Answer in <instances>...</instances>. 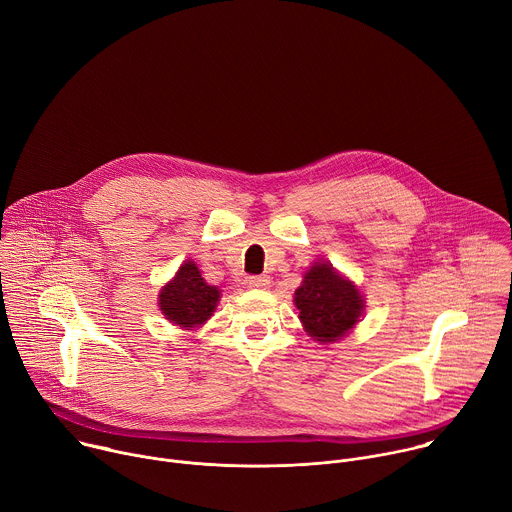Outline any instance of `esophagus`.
Instances as JSON below:
<instances>
[{
  "label": "esophagus",
  "instance_id": "esophagus-1",
  "mask_svg": "<svg viewBox=\"0 0 512 512\" xmlns=\"http://www.w3.org/2000/svg\"><path fill=\"white\" fill-rule=\"evenodd\" d=\"M245 283H247V287H251V289H267L271 281H269L267 275H251V277L245 279Z\"/></svg>",
  "mask_w": 512,
  "mask_h": 512
}]
</instances>
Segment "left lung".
<instances>
[{
  "label": "left lung",
  "mask_w": 512,
  "mask_h": 512,
  "mask_svg": "<svg viewBox=\"0 0 512 512\" xmlns=\"http://www.w3.org/2000/svg\"><path fill=\"white\" fill-rule=\"evenodd\" d=\"M306 332L318 342H334L344 336L362 314L358 289L342 279L330 263H316L304 275L294 298Z\"/></svg>",
  "instance_id": "left-lung-1"
}]
</instances>
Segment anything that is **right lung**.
I'll list each match as a JSON object with an SVG mask.
<instances>
[{"instance_id": "add662e5", "label": "right lung", "mask_w": 512, "mask_h": 512, "mask_svg": "<svg viewBox=\"0 0 512 512\" xmlns=\"http://www.w3.org/2000/svg\"><path fill=\"white\" fill-rule=\"evenodd\" d=\"M218 298H221V291L208 285L198 267L186 261L176 277L162 289L160 310L172 324L188 330L204 324L212 316Z\"/></svg>"}]
</instances>
